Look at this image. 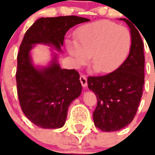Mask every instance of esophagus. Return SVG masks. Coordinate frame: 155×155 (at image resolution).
Returning a JSON list of instances; mask_svg holds the SVG:
<instances>
[{"mask_svg": "<svg viewBox=\"0 0 155 155\" xmlns=\"http://www.w3.org/2000/svg\"><path fill=\"white\" fill-rule=\"evenodd\" d=\"M80 82L82 83V86L83 87H87V80L86 76L81 75L80 76Z\"/></svg>", "mask_w": 155, "mask_h": 155, "instance_id": "obj_1", "label": "esophagus"}]
</instances>
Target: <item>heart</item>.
<instances>
[{
  "label": "heart",
  "mask_w": 155,
  "mask_h": 155,
  "mask_svg": "<svg viewBox=\"0 0 155 155\" xmlns=\"http://www.w3.org/2000/svg\"><path fill=\"white\" fill-rule=\"evenodd\" d=\"M76 41H66L67 50L76 67L89 61L97 72L110 73L124 62L132 45L131 32L127 27L110 21H98L81 27Z\"/></svg>",
  "instance_id": "obj_1"
}]
</instances>
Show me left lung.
<instances>
[{
	"mask_svg": "<svg viewBox=\"0 0 155 155\" xmlns=\"http://www.w3.org/2000/svg\"><path fill=\"white\" fill-rule=\"evenodd\" d=\"M127 23L132 36L128 58L118 69L100 77H88V88L97 96L93 112L95 126L104 132H114L128 125L135 116L144 84L143 43L136 26Z\"/></svg>",
	"mask_w": 155,
	"mask_h": 155,
	"instance_id": "obj_1",
	"label": "left lung"
}]
</instances>
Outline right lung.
Segmentation results:
<instances>
[{
  "label": "right lung",
  "mask_w": 155,
  "mask_h": 155,
  "mask_svg": "<svg viewBox=\"0 0 155 155\" xmlns=\"http://www.w3.org/2000/svg\"><path fill=\"white\" fill-rule=\"evenodd\" d=\"M89 21L76 16L41 17L23 37L17 55V94L24 114L40 128H59L65 124L68 107L83 87L79 73L75 69L62 68L58 53H52L48 66L36 67L31 51L36 44H44L62 51L67 31Z\"/></svg>",
  "instance_id": "obj_1"
}]
</instances>
